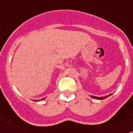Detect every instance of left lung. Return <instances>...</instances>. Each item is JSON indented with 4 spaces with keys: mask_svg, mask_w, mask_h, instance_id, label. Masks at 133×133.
I'll return each instance as SVG.
<instances>
[{
    "mask_svg": "<svg viewBox=\"0 0 133 133\" xmlns=\"http://www.w3.org/2000/svg\"><path fill=\"white\" fill-rule=\"evenodd\" d=\"M111 95H107V96H105V97H95V96H92V98H95V99H98V100H102V99H104V98H106L107 97H109V96H110Z\"/></svg>",
    "mask_w": 133,
    "mask_h": 133,
    "instance_id": "8db88e82",
    "label": "left lung"
}]
</instances>
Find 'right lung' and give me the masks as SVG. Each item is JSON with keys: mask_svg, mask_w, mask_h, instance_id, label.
<instances>
[{"mask_svg": "<svg viewBox=\"0 0 133 133\" xmlns=\"http://www.w3.org/2000/svg\"><path fill=\"white\" fill-rule=\"evenodd\" d=\"M43 99H44V98H42V99H41V100H43ZM38 101H39V100H38Z\"/></svg>", "mask_w": 133, "mask_h": 133, "instance_id": "obj_1", "label": "right lung"}]
</instances>
